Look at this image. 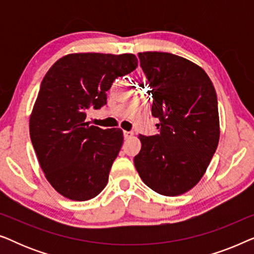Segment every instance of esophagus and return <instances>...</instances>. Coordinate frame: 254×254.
Segmentation results:
<instances>
[{
    "label": "esophagus",
    "mask_w": 254,
    "mask_h": 254,
    "mask_svg": "<svg viewBox=\"0 0 254 254\" xmlns=\"http://www.w3.org/2000/svg\"><path fill=\"white\" fill-rule=\"evenodd\" d=\"M133 136H134L133 131H127V130L124 131V137H125V140H129V138H131Z\"/></svg>",
    "instance_id": "34e87169"
}]
</instances>
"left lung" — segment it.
<instances>
[{"mask_svg": "<svg viewBox=\"0 0 254 254\" xmlns=\"http://www.w3.org/2000/svg\"><path fill=\"white\" fill-rule=\"evenodd\" d=\"M152 95L159 134L140 135L134 164L148 187L177 196L193 189L220 140L217 96L206 71L192 61L163 52L138 53Z\"/></svg>", "mask_w": 254, "mask_h": 254, "instance_id": "left-lung-1", "label": "left lung"}]
</instances>
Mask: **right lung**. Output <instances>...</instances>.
<instances>
[{
  "mask_svg": "<svg viewBox=\"0 0 254 254\" xmlns=\"http://www.w3.org/2000/svg\"><path fill=\"white\" fill-rule=\"evenodd\" d=\"M137 67L134 54L74 53L59 59L41 82L30 117V136L40 168L64 197L98 195L124 141L120 128L86 123V111L106 104L114 79Z\"/></svg>",
  "mask_w": 254,
  "mask_h": 254,
  "instance_id": "1",
  "label": "right lung"
}]
</instances>
